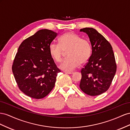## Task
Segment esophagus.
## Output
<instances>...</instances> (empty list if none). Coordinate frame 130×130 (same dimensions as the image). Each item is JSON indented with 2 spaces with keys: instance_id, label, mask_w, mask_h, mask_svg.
Masks as SVG:
<instances>
[{
  "instance_id": "obj_1",
  "label": "esophagus",
  "mask_w": 130,
  "mask_h": 130,
  "mask_svg": "<svg viewBox=\"0 0 130 130\" xmlns=\"http://www.w3.org/2000/svg\"><path fill=\"white\" fill-rule=\"evenodd\" d=\"M64 72H65V73H67V74H70V75L73 73V72H72V71H64Z\"/></svg>"
}]
</instances>
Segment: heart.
I'll list each match as a JSON object with an SVG mask.
<instances>
[{
	"label": "heart",
	"instance_id": "1",
	"mask_svg": "<svg viewBox=\"0 0 130 130\" xmlns=\"http://www.w3.org/2000/svg\"><path fill=\"white\" fill-rule=\"evenodd\" d=\"M68 51V57L60 65V68L65 71H70L89 60L92 52L89 41L81 39L72 32L63 34L58 40V44H51L49 47L51 57L57 63L60 62L65 52Z\"/></svg>",
	"mask_w": 130,
	"mask_h": 130
}]
</instances>
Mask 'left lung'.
<instances>
[{
    "label": "left lung",
    "mask_w": 130,
    "mask_h": 130,
    "mask_svg": "<svg viewBox=\"0 0 130 130\" xmlns=\"http://www.w3.org/2000/svg\"><path fill=\"white\" fill-rule=\"evenodd\" d=\"M88 35L92 53L89 60L81 69L80 89L90 96H98L110 87L117 71L112 47L101 34L92 28L81 29Z\"/></svg>",
    "instance_id": "8db88e82"
}]
</instances>
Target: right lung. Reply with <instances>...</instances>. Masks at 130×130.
<instances>
[{
    "label": "right lung",
    "mask_w": 130,
    "mask_h": 130,
    "mask_svg": "<svg viewBox=\"0 0 130 130\" xmlns=\"http://www.w3.org/2000/svg\"><path fill=\"white\" fill-rule=\"evenodd\" d=\"M58 34L41 29L21 43L14 59L12 72L20 89L35 99H42L53 89L61 71L49 53Z\"/></svg>",
    "instance_id": "1"
}]
</instances>
